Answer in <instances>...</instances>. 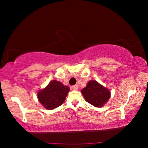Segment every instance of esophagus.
I'll list each match as a JSON object with an SVG mask.
<instances>
[{"label":"esophagus","instance_id":"esophagus-1","mask_svg":"<svg viewBox=\"0 0 148 148\" xmlns=\"http://www.w3.org/2000/svg\"><path fill=\"white\" fill-rule=\"evenodd\" d=\"M71 88L74 90H77L78 89V86H77V85H74V86H72L71 87Z\"/></svg>","mask_w":148,"mask_h":148}]
</instances>
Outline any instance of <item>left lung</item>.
<instances>
[{
  "instance_id": "left-lung-1",
  "label": "left lung",
  "mask_w": 148,
  "mask_h": 148,
  "mask_svg": "<svg viewBox=\"0 0 148 148\" xmlns=\"http://www.w3.org/2000/svg\"><path fill=\"white\" fill-rule=\"evenodd\" d=\"M85 100L95 107H102L110 97V92L97 81L91 80L82 90Z\"/></svg>"
}]
</instances>
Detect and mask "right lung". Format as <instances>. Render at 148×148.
I'll return each mask as SVG.
<instances>
[{
	"instance_id": "1",
	"label": "right lung",
	"mask_w": 148,
	"mask_h": 148,
	"mask_svg": "<svg viewBox=\"0 0 148 148\" xmlns=\"http://www.w3.org/2000/svg\"><path fill=\"white\" fill-rule=\"evenodd\" d=\"M69 90V87L53 80L46 88L40 91L37 95L42 106L47 110H53L62 104Z\"/></svg>"
}]
</instances>
